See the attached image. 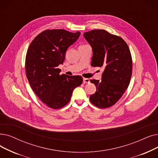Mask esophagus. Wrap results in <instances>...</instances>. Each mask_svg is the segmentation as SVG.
<instances>
[{
  "label": "esophagus",
  "mask_w": 158,
  "mask_h": 158,
  "mask_svg": "<svg viewBox=\"0 0 158 158\" xmlns=\"http://www.w3.org/2000/svg\"><path fill=\"white\" fill-rule=\"evenodd\" d=\"M83 83H90V79L87 78H83Z\"/></svg>",
  "instance_id": "esophagus-1"
}]
</instances>
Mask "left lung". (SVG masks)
I'll use <instances>...</instances> for the list:
<instances>
[{"instance_id": "left-lung-1", "label": "left lung", "mask_w": 158, "mask_h": 158, "mask_svg": "<svg viewBox=\"0 0 158 158\" xmlns=\"http://www.w3.org/2000/svg\"><path fill=\"white\" fill-rule=\"evenodd\" d=\"M84 37L92 48L91 66L104 69L101 81L92 79L96 92L90 102L101 108L117 102L127 89L132 76V60L127 44L121 37L104 30L85 32Z\"/></svg>"}]
</instances>
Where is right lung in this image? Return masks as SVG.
I'll return each instance as SVG.
<instances>
[{
  "instance_id": "add662e5",
  "label": "right lung",
  "mask_w": 158,
  "mask_h": 158,
  "mask_svg": "<svg viewBox=\"0 0 158 158\" xmlns=\"http://www.w3.org/2000/svg\"><path fill=\"white\" fill-rule=\"evenodd\" d=\"M81 35L64 30H46L33 40L26 57V73L33 92L45 105L59 109L70 101L75 88L83 83L80 75H60L68 47Z\"/></svg>"
}]
</instances>
